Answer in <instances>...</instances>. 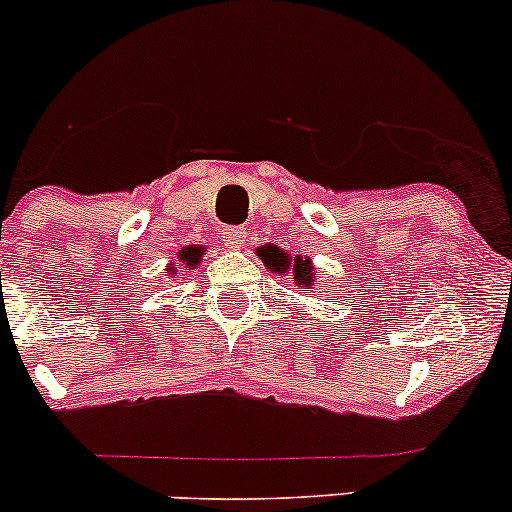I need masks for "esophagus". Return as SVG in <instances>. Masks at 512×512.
Wrapping results in <instances>:
<instances>
[{
  "instance_id": "esophagus-1",
  "label": "esophagus",
  "mask_w": 512,
  "mask_h": 512,
  "mask_svg": "<svg viewBox=\"0 0 512 512\" xmlns=\"http://www.w3.org/2000/svg\"><path fill=\"white\" fill-rule=\"evenodd\" d=\"M243 238H245L243 228H238V226H226L221 231V240L226 248H240V245H243Z\"/></svg>"
}]
</instances>
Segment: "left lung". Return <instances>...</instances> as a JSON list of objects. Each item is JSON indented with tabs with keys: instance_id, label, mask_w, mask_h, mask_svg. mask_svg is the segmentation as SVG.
Listing matches in <instances>:
<instances>
[{
	"instance_id": "8db88e82",
	"label": "left lung",
	"mask_w": 512,
	"mask_h": 512,
	"mask_svg": "<svg viewBox=\"0 0 512 512\" xmlns=\"http://www.w3.org/2000/svg\"><path fill=\"white\" fill-rule=\"evenodd\" d=\"M260 257L264 262V267L272 269V272H293V279H296V284H303V286H310V281H313V267H310V260H303V257H296V260H291L289 255H286L284 250L279 248H260Z\"/></svg>"
}]
</instances>
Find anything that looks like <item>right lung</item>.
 Instances as JSON below:
<instances>
[{"mask_svg":"<svg viewBox=\"0 0 512 512\" xmlns=\"http://www.w3.org/2000/svg\"><path fill=\"white\" fill-rule=\"evenodd\" d=\"M202 252L204 250H199V248H187L185 252H182V260H185L192 267V264H195L199 257H202Z\"/></svg>","mask_w":512,"mask_h":512,"instance_id":"obj_1","label":"right lung"}]
</instances>
